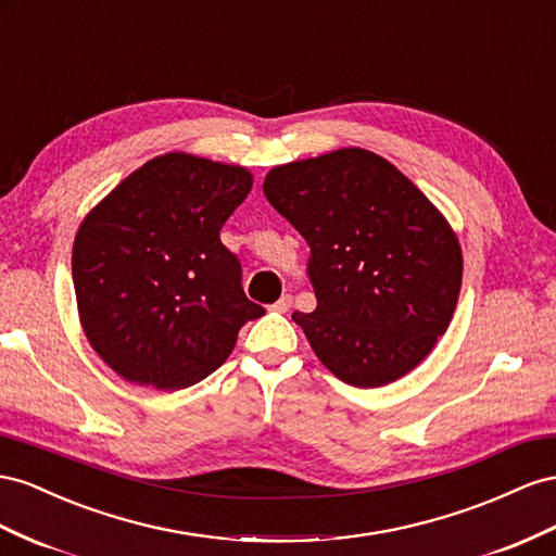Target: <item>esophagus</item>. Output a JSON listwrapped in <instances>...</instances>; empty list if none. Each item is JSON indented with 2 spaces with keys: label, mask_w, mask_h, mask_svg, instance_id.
I'll return each mask as SVG.
<instances>
[{
  "label": "esophagus",
  "mask_w": 556,
  "mask_h": 556,
  "mask_svg": "<svg viewBox=\"0 0 556 556\" xmlns=\"http://www.w3.org/2000/svg\"><path fill=\"white\" fill-rule=\"evenodd\" d=\"M271 308H274V311H278V313H288V311L292 308V296H290V294H282Z\"/></svg>",
  "instance_id": "esophagus-1"
}]
</instances>
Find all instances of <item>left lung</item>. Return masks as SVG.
Segmentation results:
<instances>
[{
	"mask_svg": "<svg viewBox=\"0 0 556 556\" xmlns=\"http://www.w3.org/2000/svg\"><path fill=\"white\" fill-rule=\"evenodd\" d=\"M264 193L311 248L318 306L292 320L320 363L355 388L412 371L446 332L460 292L463 254L440 210L357 147L276 166Z\"/></svg>",
	"mask_w": 556,
	"mask_h": 556,
	"instance_id": "obj_1",
	"label": "left lung"
}]
</instances>
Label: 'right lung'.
I'll list each match as a JSON object with an SVG mask.
<instances>
[{"instance_id": "add662e5", "label": "right lung", "mask_w": 556, "mask_h": 556, "mask_svg": "<svg viewBox=\"0 0 556 556\" xmlns=\"http://www.w3.org/2000/svg\"><path fill=\"white\" fill-rule=\"evenodd\" d=\"M241 166L182 152L147 161L86 215L72 278L86 339L118 377L179 390L203 381L262 318L219 241L245 201Z\"/></svg>"}]
</instances>
